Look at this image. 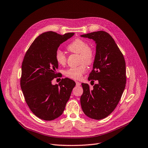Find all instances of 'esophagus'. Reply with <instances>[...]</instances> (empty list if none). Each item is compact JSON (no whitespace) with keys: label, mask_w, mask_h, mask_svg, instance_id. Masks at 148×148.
<instances>
[{"label":"esophagus","mask_w":148,"mask_h":148,"mask_svg":"<svg viewBox=\"0 0 148 148\" xmlns=\"http://www.w3.org/2000/svg\"><path fill=\"white\" fill-rule=\"evenodd\" d=\"M75 83H76V85L77 86H80V85H81V83L80 82H77V81L75 82Z\"/></svg>","instance_id":"obj_1"}]
</instances>
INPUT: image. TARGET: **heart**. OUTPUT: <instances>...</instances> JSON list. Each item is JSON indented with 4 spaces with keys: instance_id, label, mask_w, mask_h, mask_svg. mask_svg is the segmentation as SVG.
<instances>
[{
    "instance_id": "b5f03b06",
    "label": "heart",
    "mask_w": 148,
    "mask_h": 148,
    "mask_svg": "<svg viewBox=\"0 0 148 148\" xmlns=\"http://www.w3.org/2000/svg\"><path fill=\"white\" fill-rule=\"evenodd\" d=\"M67 49L71 53L79 54L80 62H84L87 65H91L95 58L94 49L88 46V43L82 38H75L67 46ZM55 59L59 65H64L66 62V56L60 50H57L55 53ZM86 71L85 63H82L79 66L71 68L65 71V74L68 77L75 80H79L82 75Z\"/></svg>"
}]
</instances>
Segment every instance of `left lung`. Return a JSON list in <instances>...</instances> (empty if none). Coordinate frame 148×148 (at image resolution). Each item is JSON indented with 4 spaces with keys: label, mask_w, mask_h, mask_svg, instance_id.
<instances>
[{
    "label": "left lung",
    "mask_w": 148,
    "mask_h": 148,
    "mask_svg": "<svg viewBox=\"0 0 148 148\" xmlns=\"http://www.w3.org/2000/svg\"><path fill=\"white\" fill-rule=\"evenodd\" d=\"M95 41L96 53L88 80H98L92 88L82 83V109L88 117L101 120L116 108L126 86V63L113 38L103 31L83 34Z\"/></svg>",
    "instance_id": "obj_1"
}]
</instances>
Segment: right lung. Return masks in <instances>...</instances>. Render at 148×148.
<instances>
[{
    "mask_svg": "<svg viewBox=\"0 0 148 148\" xmlns=\"http://www.w3.org/2000/svg\"><path fill=\"white\" fill-rule=\"evenodd\" d=\"M74 35L45 32L36 38L25 55L21 86L31 111L40 119L50 121L60 117L75 86L68 78L62 79L59 85L52 84L59 74L55 53L60 44Z\"/></svg>",
    "mask_w": 148,
    "mask_h": 148,
    "instance_id": "1",
    "label": "right lung"
}]
</instances>
